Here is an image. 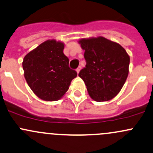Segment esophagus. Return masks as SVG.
I'll list each match as a JSON object with an SVG mask.
<instances>
[{
	"label": "esophagus",
	"mask_w": 153,
	"mask_h": 153,
	"mask_svg": "<svg viewBox=\"0 0 153 153\" xmlns=\"http://www.w3.org/2000/svg\"><path fill=\"white\" fill-rule=\"evenodd\" d=\"M80 70H81V66H80V67H78V68L76 69V72H77V73H79V72H80Z\"/></svg>",
	"instance_id": "esophagus-1"
}]
</instances>
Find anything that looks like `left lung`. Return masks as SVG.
<instances>
[{
  "mask_svg": "<svg viewBox=\"0 0 153 153\" xmlns=\"http://www.w3.org/2000/svg\"><path fill=\"white\" fill-rule=\"evenodd\" d=\"M84 50L86 67L80 78L89 96L97 102L113 99L125 84L129 72L130 57L118 43L99 36L79 41Z\"/></svg>",
  "mask_w": 153,
  "mask_h": 153,
  "instance_id": "left-lung-1",
  "label": "left lung"
}]
</instances>
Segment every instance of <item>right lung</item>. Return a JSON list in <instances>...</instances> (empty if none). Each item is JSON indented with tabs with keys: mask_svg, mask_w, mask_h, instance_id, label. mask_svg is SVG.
<instances>
[{
	"mask_svg": "<svg viewBox=\"0 0 153 153\" xmlns=\"http://www.w3.org/2000/svg\"><path fill=\"white\" fill-rule=\"evenodd\" d=\"M62 42L47 40L24 57L22 68L27 83L35 94L45 101L63 97L77 72L69 67Z\"/></svg>",
	"mask_w": 153,
	"mask_h": 153,
	"instance_id": "obj_1",
	"label": "right lung"
}]
</instances>
